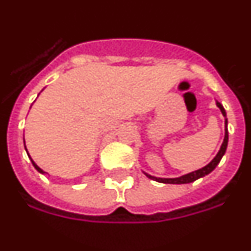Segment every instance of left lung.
Returning a JSON list of instances; mask_svg holds the SVG:
<instances>
[{"mask_svg": "<svg viewBox=\"0 0 251 251\" xmlns=\"http://www.w3.org/2000/svg\"><path fill=\"white\" fill-rule=\"evenodd\" d=\"M217 106H218V108L221 109L222 115L226 117V111H225V108H223L222 104H221L220 102H217ZM225 124H226L225 139H223V143H222V145H221L220 151L217 153V155L213 158V161L210 162L209 165H207L205 167L201 168V170H198V171L190 172V174L184 175V176H181V177H176V178H158V177H153V176H149V175H147V176H148L149 178H151V180H155V181H158V182H162V184H189V182H193V181L198 180V178H201V177H203V176H205V175L210 174V172L213 171L214 168H216V166L220 163L221 158L223 157V154H225V151H226V149H227V143H228L227 119H226V121H225Z\"/></svg>", "mask_w": 251, "mask_h": 251, "instance_id": "1", "label": "left lung"}]
</instances>
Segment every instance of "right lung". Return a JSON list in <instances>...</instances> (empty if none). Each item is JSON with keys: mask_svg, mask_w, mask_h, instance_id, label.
Returning a JSON list of instances; mask_svg holds the SVG:
<instances>
[{"mask_svg": "<svg viewBox=\"0 0 251 251\" xmlns=\"http://www.w3.org/2000/svg\"><path fill=\"white\" fill-rule=\"evenodd\" d=\"M31 163H33V166H34V167H35V170H37V171H39V172H42V174H43V171H42V170H41V168H39V167H38V166H37V165H35V163H34V162H33V161H31Z\"/></svg>", "mask_w": 251, "mask_h": 251, "instance_id": "add662e5", "label": "right lung"}]
</instances>
